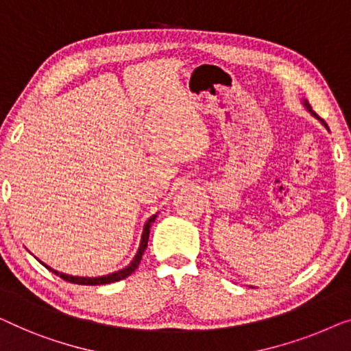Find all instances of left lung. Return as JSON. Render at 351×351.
<instances>
[{"label":"left lung","instance_id":"1","mask_svg":"<svg viewBox=\"0 0 351 351\" xmlns=\"http://www.w3.org/2000/svg\"><path fill=\"white\" fill-rule=\"evenodd\" d=\"M304 106H305V108H307V111H310V114H312L313 117H317V119H318L319 122H322V124H323V125H324L326 128H328V124H326V122H324V121L322 119V117H319V116L317 114V112H313V111H312V106H310V105H308V101H307V100H304ZM328 130H329V128H328Z\"/></svg>","mask_w":351,"mask_h":351}]
</instances>
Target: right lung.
<instances>
[{"mask_svg":"<svg viewBox=\"0 0 351 351\" xmlns=\"http://www.w3.org/2000/svg\"><path fill=\"white\" fill-rule=\"evenodd\" d=\"M157 218V215H152L149 219H147V223L145 224V229H143V235H141V243H140V248H138L135 258H133V261L130 264L127 265L125 269H121L117 270V272H112V274H108V275H103V276H93V278H90V276H73V275H66V274H60L57 272V270H53L51 267H46L51 270V272H53L56 275L60 276V278H63L65 281H70V283H76V285H108V283H114V281H119V280H124L127 278L128 275H132L133 272H135V269L140 265V261L143 258V253H145L146 246H147V240H149V229L152 223H154Z\"/></svg>","mask_w":351,"mask_h":351,"instance_id":"1","label":"right lung"}]
</instances>
